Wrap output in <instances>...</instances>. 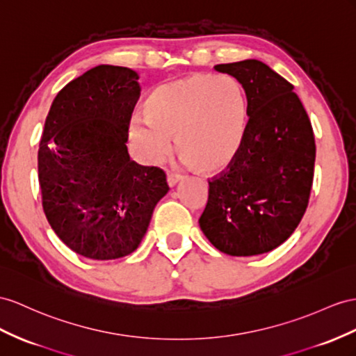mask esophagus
Masks as SVG:
<instances>
[{
	"label": "esophagus",
	"instance_id": "34e87169",
	"mask_svg": "<svg viewBox=\"0 0 356 356\" xmlns=\"http://www.w3.org/2000/svg\"><path fill=\"white\" fill-rule=\"evenodd\" d=\"M167 177H168V185L170 186H176L179 181L184 179V176L179 175V172H175V171H168L167 172Z\"/></svg>",
	"mask_w": 356,
	"mask_h": 356
}]
</instances>
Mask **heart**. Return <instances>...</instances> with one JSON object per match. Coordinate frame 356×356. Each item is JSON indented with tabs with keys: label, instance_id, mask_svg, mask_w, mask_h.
<instances>
[{
	"label": "heart",
	"instance_id": "heart-1",
	"mask_svg": "<svg viewBox=\"0 0 356 356\" xmlns=\"http://www.w3.org/2000/svg\"><path fill=\"white\" fill-rule=\"evenodd\" d=\"M144 120H135L131 140L143 156L156 162L176 135L181 159L207 175L229 168L248 129V100L230 76L195 74L154 88L144 102Z\"/></svg>",
	"mask_w": 356,
	"mask_h": 356
}]
</instances>
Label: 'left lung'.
Here are the masks:
<instances>
[{
    "mask_svg": "<svg viewBox=\"0 0 356 356\" xmlns=\"http://www.w3.org/2000/svg\"><path fill=\"white\" fill-rule=\"evenodd\" d=\"M238 79L248 100V129L238 158L209 181L200 229L216 250L250 257L286 242L307 211L316 144L293 86L259 60L213 67Z\"/></svg>",
    "mask_w": 356,
    "mask_h": 356,
    "instance_id": "8db88e82",
    "label": "left lung"
}]
</instances>
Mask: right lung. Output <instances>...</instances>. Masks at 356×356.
Here are the masks:
<instances>
[{"mask_svg":"<svg viewBox=\"0 0 356 356\" xmlns=\"http://www.w3.org/2000/svg\"><path fill=\"white\" fill-rule=\"evenodd\" d=\"M138 74L100 65L60 90L39 147L42 203L52 230L79 256H129L147 233L158 202L170 191L158 167L127 152Z\"/></svg>","mask_w":356,"mask_h":356,"instance_id":"1","label":"right lung"}]
</instances>
